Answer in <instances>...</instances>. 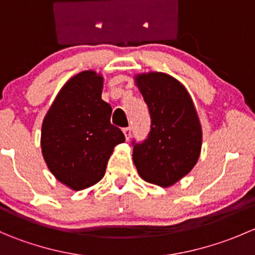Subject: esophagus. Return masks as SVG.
<instances>
[{"label":"esophagus","instance_id":"esophagus-1","mask_svg":"<svg viewBox=\"0 0 255 255\" xmlns=\"http://www.w3.org/2000/svg\"><path fill=\"white\" fill-rule=\"evenodd\" d=\"M123 133H125V137H126V139H129V137H130V133H132V129H130L129 127L128 128H125V129H123Z\"/></svg>","mask_w":255,"mask_h":255}]
</instances>
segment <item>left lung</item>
Masks as SVG:
<instances>
[{"label": "left lung", "mask_w": 255, "mask_h": 255, "mask_svg": "<svg viewBox=\"0 0 255 255\" xmlns=\"http://www.w3.org/2000/svg\"><path fill=\"white\" fill-rule=\"evenodd\" d=\"M134 85L148 105V139L134 144L133 163L144 181L173 186L199 161L202 128L191 96L171 75L148 71L134 75Z\"/></svg>", "instance_id": "left-lung-1"}]
</instances>
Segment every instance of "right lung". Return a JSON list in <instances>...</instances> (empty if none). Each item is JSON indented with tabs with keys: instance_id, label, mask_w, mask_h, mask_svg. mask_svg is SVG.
I'll return each mask as SVG.
<instances>
[{
	"instance_id": "right-lung-1",
	"label": "right lung",
	"mask_w": 255,
	"mask_h": 255,
	"mask_svg": "<svg viewBox=\"0 0 255 255\" xmlns=\"http://www.w3.org/2000/svg\"><path fill=\"white\" fill-rule=\"evenodd\" d=\"M104 76L95 70L64 84L42 123L40 148L50 173L74 191L94 186L105 175L117 144L125 142L111 125L112 109L101 99Z\"/></svg>"
}]
</instances>
